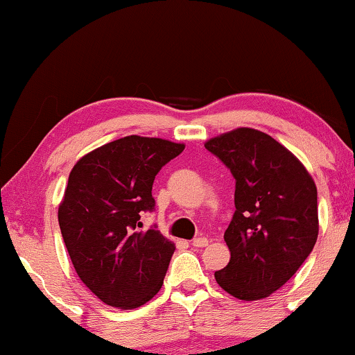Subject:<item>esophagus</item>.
Masks as SVG:
<instances>
[{
  "instance_id": "1",
  "label": "esophagus",
  "mask_w": 355,
  "mask_h": 355,
  "mask_svg": "<svg viewBox=\"0 0 355 355\" xmlns=\"http://www.w3.org/2000/svg\"><path fill=\"white\" fill-rule=\"evenodd\" d=\"M193 247H207L208 245V239L207 237H197V239L192 241Z\"/></svg>"
}]
</instances>
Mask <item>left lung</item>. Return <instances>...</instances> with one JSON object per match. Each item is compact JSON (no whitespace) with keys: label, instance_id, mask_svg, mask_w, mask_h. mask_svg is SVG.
Returning <instances> with one entry per match:
<instances>
[{"label":"left lung","instance_id":"8db88e82","mask_svg":"<svg viewBox=\"0 0 355 355\" xmlns=\"http://www.w3.org/2000/svg\"><path fill=\"white\" fill-rule=\"evenodd\" d=\"M236 179L225 232L230 263L216 283L241 300L268 297L293 278L318 237L317 186L293 152L268 134L237 128L205 142Z\"/></svg>","mask_w":355,"mask_h":355}]
</instances>
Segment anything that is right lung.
Returning a JSON list of instances; mask_svg holds the SVG:
<instances>
[{"mask_svg": "<svg viewBox=\"0 0 355 355\" xmlns=\"http://www.w3.org/2000/svg\"><path fill=\"white\" fill-rule=\"evenodd\" d=\"M186 145L128 135L84 155L58 208L61 234L82 283L111 307L130 310L162 289L174 242L142 231L155 176Z\"/></svg>", "mask_w": 355, "mask_h": 355, "instance_id": "obj_1", "label": "right lung"}]
</instances>
